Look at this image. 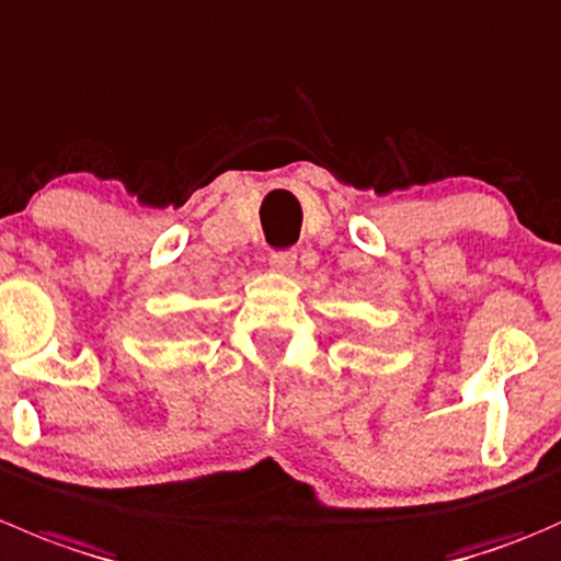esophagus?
Instances as JSON below:
<instances>
[{
  "label": "esophagus",
  "instance_id": "34e87169",
  "mask_svg": "<svg viewBox=\"0 0 561 561\" xmlns=\"http://www.w3.org/2000/svg\"><path fill=\"white\" fill-rule=\"evenodd\" d=\"M296 263H298L296 252H274L268 260L271 271H276V274H293Z\"/></svg>",
  "mask_w": 561,
  "mask_h": 561
}]
</instances>
